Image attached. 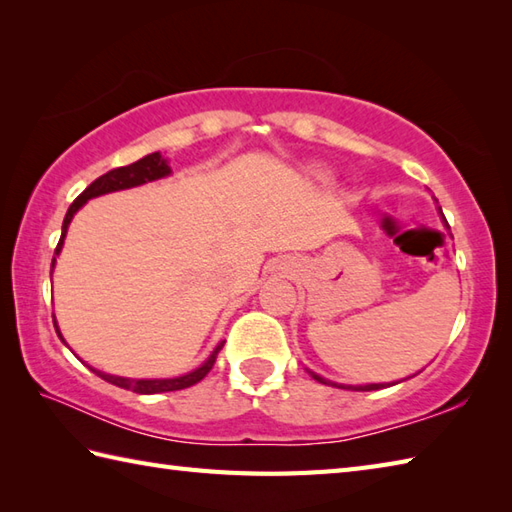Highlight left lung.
Returning a JSON list of instances; mask_svg holds the SVG:
<instances>
[{
  "label": "left lung",
  "mask_w": 512,
  "mask_h": 512,
  "mask_svg": "<svg viewBox=\"0 0 512 512\" xmlns=\"http://www.w3.org/2000/svg\"><path fill=\"white\" fill-rule=\"evenodd\" d=\"M310 376L314 378V380H319V383H323V385H332V387H347V389H356V391H372V389H383L385 385H361V387H352V385H336V383H330V380H325V378H321V376H317L314 372H310Z\"/></svg>",
  "instance_id": "8db88e82"
}]
</instances>
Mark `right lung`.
<instances>
[{
	"mask_svg": "<svg viewBox=\"0 0 512 512\" xmlns=\"http://www.w3.org/2000/svg\"><path fill=\"white\" fill-rule=\"evenodd\" d=\"M171 169L167 167V160L162 158L158 151L156 154H149L145 158H140L136 162H132V165L127 167H118V169H112L103 173L101 178H96L88 189H85L79 198H76L72 204L68 213H65V220H63V231H61V239L57 248H54V257H57L61 253V246H63V237L65 233H68V224L74 217V213L81 209V206L88 202L90 198H96V195H103V193H112V191H121V189H129V187H138V184H145V182H151V180H158V178H165L169 176ZM54 257H52V266H54ZM54 321V317H52ZM54 330H57L59 339H61V332L57 325H54ZM63 341V339H61ZM224 347V341L215 347L213 354L206 358V363L200 365L198 369H193L191 374H184V376H178V378H165V380H134V378H121V376H110V374H103L99 372V369H92V372L96 376H101L103 380H107V383H112L116 387H123V389H129L134 391V394H162V391H178V389H187L195 383H200V380L211 372L213 365H215V358H217V352H220Z\"/></svg>",
	"mask_w": 512,
	"mask_h": 512,
	"instance_id": "obj_1",
	"label": "right lung"
}]
</instances>
